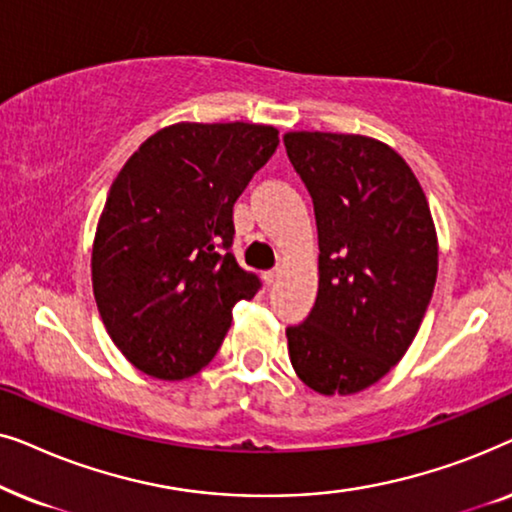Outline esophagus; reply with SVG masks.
<instances>
[{"instance_id": "34e87169", "label": "esophagus", "mask_w": 512, "mask_h": 512, "mask_svg": "<svg viewBox=\"0 0 512 512\" xmlns=\"http://www.w3.org/2000/svg\"><path fill=\"white\" fill-rule=\"evenodd\" d=\"M277 279H279V270H270V272H265V275H263V282L268 284V286L275 284Z\"/></svg>"}]
</instances>
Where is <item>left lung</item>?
<instances>
[{"instance_id":"obj_1","label":"left lung","mask_w":512,"mask_h":512,"mask_svg":"<svg viewBox=\"0 0 512 512\" xmlns=\"http://www.w3.org/2000/svg\"><path fill=\"white\" fill-rule=\"evenodd\" d=\"M284 146L319 233L317 300L286 328L291 366L317 394L349 396L415 340L436 286V226L410 165L380 139L298 130Z\"/></svg>"}]
</instances>
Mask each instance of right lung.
Returning a JSON list of instances; mask_svg holds the SVG:
<instances>
[{
    "label": "right lung",
    "mask_w": 512,
    "mask_h": 512,
    "mask_svg": "<svg viewBox=\"0 0 512 512\" xmlns=\"http://www.w3.org/2000/svg\"><path fill=\"white\" fill-rule=\"evenodd\" d=\"M272 125L174 123L128 158L97 221L93 293L121 354L158 380L200 373L258 277L230 254L233 205L279 144Z\"/></svg>",
    "instance_id": "1"
}]
</instances>
